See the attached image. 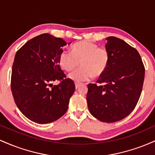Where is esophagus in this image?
I'll list each match as a JSON object with an SVG mask.
<instances>
[{
	"mask_svg": "<svg viewBox=\"0 0 155 155\" xmlns=\"http://www.w3.org/2000/svg\"><path fill=\"white\" fill-rule=\"evenodd\" d=\"M75 86H76V89L79 88V87L80 86V84L79 83H75Z\"/></svg>",
	"mask_w": 155,
	"mask_h": 155,
	"instance_id": "1",
	"label": "esophagus"
}]
</instances>
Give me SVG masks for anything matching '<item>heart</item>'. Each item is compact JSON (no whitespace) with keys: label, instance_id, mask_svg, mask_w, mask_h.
Segmentation results:
<instances>
[{"label":"heart","instance_id":"obj_1","mask_svg":"<svg viewBox=\"0 0 155 155\" xmlns=\"http://www.w3.org/2000/svg\"><path fill=\"white\" fill-rule=\"evenodd\" d=\"M109 52L106 48H99L97 44L89 41L74 44L71 50L63 51L59 57L60 66L67 72L74 71L81 63V68L69 75V79L76 82L88 81L104 74L109 61Z\"/></svg>","mask_w":155,"mask_h":155}]
</instances>
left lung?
Segmentation results:
<instances>
[{"instance_id":"1","label":"left lung","mask_w":155,"mask_h":155,"mask_svg":"<svg viewBox=\"0 0 155 155\" xmlns=\"http://www.w3.org/2000/svg\"><path fill=\"white\" fill-rule=\"evenodd\" d=\"M109 61L97 82L89 84L87 101L89 111L96 119L114 122L133 111L143 87L145 68L139 53L122 39L106 38Z\"/></svg>"}]
</instances>
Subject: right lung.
I'll use <instances>...</instances> for the list:
<instances>
[{"instance_id":"1","label":"right lung","mask_w":155,"mask_h":155,"mask_svg":"<svg viewBox=\"0 0 155 155\" xmlns=\"http://www.w3.org/2000/svg\"><path fill=\"white\" fill-rule=\"evenodd\" d=\"M65 45L63 39L44 33L27 41L15 54L12 95L20 111L36 123H50L60 118L75 90L74 82L66 79L59 64ZM54 81L61 83L53 85Z\"/></svg>"}]
</instances>
